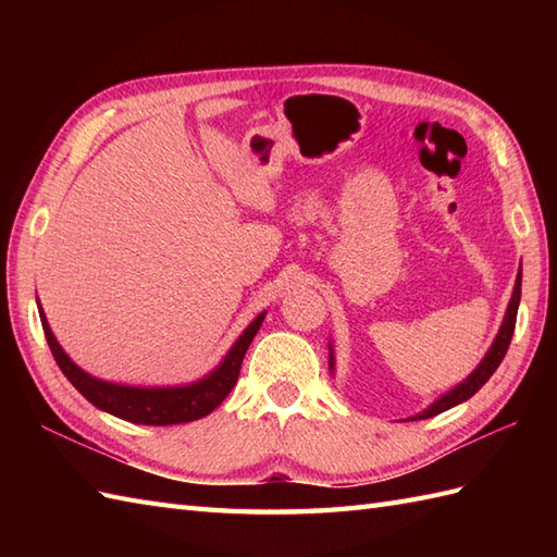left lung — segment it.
Masks as SVG:
<instances>
[{"label":"left lung","mask_w":557,"mask_h":557,"mask_svg":"<svg viewBox=\"0 0 557 557\" xmlns=\"http://www.w3.org/2000/svg\"><path fill=\"white\" fill-rule=\"evenodd\" d=\"M519 299H522V265H519V272H517L515 289H512L510 304H507V311H505V318H503V325H500V330H498V335H495L491 349L486 351V357L481 359V363L476 366L474 371H471V373L465 377V381H461L459 385H455L453 389H447V393L437 397L429 409H423L421 413H417V417H411L409 421H419V419H431V417H437V413H441V411L453 409V407L461 405V401H467L469 397H474V395L479 393V389H481L483 385H486L488 377L495 373V369H498L500 361L505 359L507 347H510V342H512L515 323H517ZM327 349H330V373H335V351H333V345H327Z\"/></svg>","instance_id":"obj_1"}]
</instances>
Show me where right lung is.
I'll list each match as a JSON object with an SVG mask.
<instances>
[{
  "instance_id": "1",
  "label": "right lung",
  "mask_w": 557,
  "mask_h": 557,
  "mask_svg": "<svg viewBox=\"0 0 557 557\" xmlns=\"http://www.w3.org/2000/svg\"><path fill=\"white\" fill-rule=\"evenodd\" d=\"M38 311H40L47 345H50L52 357L59 369H62V373L69 377V383L74 385L92 407L108 411L116 419L144 423V425H172V423L196 421V419L208 417L212 409L220 407L222 399L227 397L232 393V387L236 385L244 354L248 345L253 342L265 318V311L258 313L239 335V339L230 347V351L224 354V359L208 375L198 377V381L188 385L140 387V385L110 383L83 371L81 366L71 361L69 354L57 342L52 327L42 313L40 301H38Z\"/></svg>"
}]
</instances>
